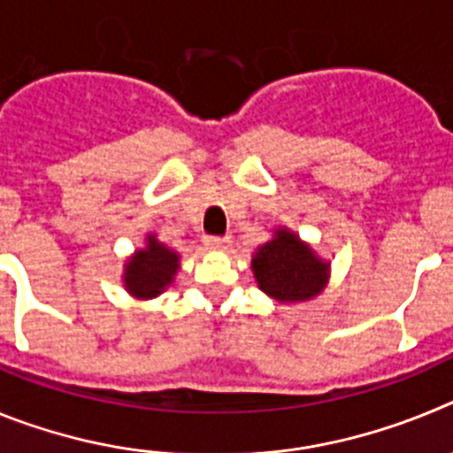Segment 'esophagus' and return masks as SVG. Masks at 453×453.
<instances>
[{
	"instance_id": "34e87169",
	"label": "esophagus",
	"mask_w": 453,
	"mask_h": 453,
	"mask_svg": "<svg viewBox=\"0 0 453 453\" xmlns=\"http://www.w3.org/2000/svg\"><path fill=\"white\" fill-rule=\"evenodd\" d=\"M206 247H208V250H218V251L229 250L231 238H229V235H226V238H206Z\"/></svg>"
}]
</instances>
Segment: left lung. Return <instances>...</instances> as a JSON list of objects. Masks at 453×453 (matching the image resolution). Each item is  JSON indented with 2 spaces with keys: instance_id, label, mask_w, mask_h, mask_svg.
Returning a JSON list of instances; mask_svg holds the SVG:
<instances>
[{
  "instance_id": "1",
  "label": "left lung",
  "mask_w": 453,
  "mask_h": 453,
  "mask_svg": "<svg viewBox=\"0 0 453 453\" xmlns=\"http://www.w3.org/2000/svg\"><path fill=\"white\" fill-rule=\"evenodd\" d=\"M251 272L267 297L279 303H303L319 297L329 283L331 261L288 226H276L265 245L256 247Z\"/></svg>"
}]
</instances>
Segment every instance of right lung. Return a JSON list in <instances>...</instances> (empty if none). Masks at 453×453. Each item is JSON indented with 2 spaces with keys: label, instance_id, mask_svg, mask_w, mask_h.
Here are the masks:
<instances>
[{
  "label": "right lung",
  "instance_id": "1",
  "mask_svg": "<svg viewBox=\"0 0 453 453\" xmlns=\"http://www.w3.org/2000/svg\"><path fill=\"white\" fill-rule=\"evenodd\" d=\"M181 270V254L167 247L156 234L145 235V245L138 247L124 263V290L134 299H156L174 283Z\"/></svg>",
  "mask_w": 453,
  "mask_h": 453
}]
</instances>
